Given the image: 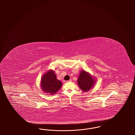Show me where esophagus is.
<instances>
[{
    "mask_svg": "<svg viewBox=\"0 0 135 135\" xmlns=\"http://www.w3.org/2000/svg\"><path fill=\"white\" fill-rule=\"evenodd\" d=\"M71 81H72V79H70V80H67V81H66V82H67V83L71 82Z\"/></svg>",
    "mask_w": 135,
    "mask_h": 135,
    "instance_id": "esophagus-1",
    "label": "esophagus"
}]
</instances>
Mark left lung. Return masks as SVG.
<instances>
[{"label": "left lung", "mask_w": 135, "mask_h": 135, "mask_svg": "<svg viewBox=\"0 0 135 135\" xmlns=\"http://www.w3.org/2000/svg\"><path fill=\"white\" fill-rule=\"evenodd\" d=\"M95 82V80L89 73L84 70L81 71L77 80L78 85L84 91H86L91 89Z\"/></svg>", "instance_id": "1"}]
</instances>
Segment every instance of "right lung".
Returning <instances> with one entry per match:
<instances>
[{
	"label": "right lung",
	"mask_w": 135,
	"mask_h": 135,
	"mask_svg": "<svg viewBox=\"0 0 135 135\" xmlns=\"http://www.w3.org/2000/svg\"><path fill=\"white\" fill-rule=\"evenodd\" d=\"M62 83L57 79L54 71H49L44 75L41 80V86L46 93L55 94L62 86Z\"/></svg>",
	"instance_id": "add662e5"
}]
</instances>
